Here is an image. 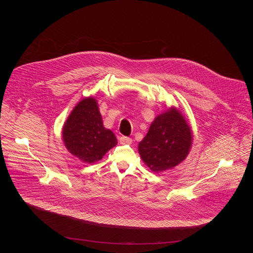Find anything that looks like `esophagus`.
<instances>
[{
  "label": "esophagus",
  "mask_w": 253,
  "mask_h": 253,
  "mask_svg": "<svg viewBox=\"0 0 253 253\" xmlns=\"http://www.w3.org/2000/svg\"><path fill=\"white\" fill-rule=\"evenodd\" d=\"M119 140H120L121 144H131L132 143V139L129 137H126V136H121Z\"/></svg>",
  "instance_id": "1"
}]
</instances>
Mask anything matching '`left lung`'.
<instances>
[{
	"label": "left lung",
	"instance_id": "obj_1",
	"mask_svg": "<svg viewBox=\"0 0 253 253\" xmlns=\"http://www.w3.org/2000/svg\"><path fill=\"white\" fill-rule=\"evenodd\" d=\"M190 125L175 107L158 115L139 143L141 159L153 172H162L181 163L192 146Z\"/></svg>",
	"mask_w": 253,
	"mask_h": 253
}]
</instances>
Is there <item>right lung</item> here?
Segmentation results:
<instances>
[{"mask_svg":"<svg viewBox=\"0 0 253 253\" xmlns=\"http://www.w3.org/2000/svg\"><path fill=\"white\" fill-rule=\"evenodd\" d=\"M63 141L68 151L85 163H94L117 145L114 133L103 126L97 100L84 98L63 126Z\"/></svg>","mask_w":253,"mask_h":253,"instance_id":"right-lung-1","label":"right lung"}]
</instances>
